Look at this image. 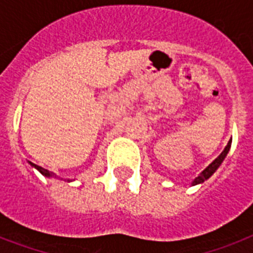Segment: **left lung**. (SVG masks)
Masks as SVG:
<instances>
[{"instance_id":"left-lung-1","label":"left lung","mask_w":253,"mask_h":253,"mask_svg":"<svg viewBox=\"0 0 253 253\" xmlns=\"http://www.w3.org/2000/svg\"><path fill=\"white\" fill-rule=\"evenodd\" d=\"M231 142H232V139H230V140H228V143H227V146H226V148L223 150V152H222V154H220L219 156H218V158H216L215 160H214V162H212L211 164L208 167V168H205L204 170H202V172L198 174V177H196V178H194V181L192 182V185L202 184L204 181H206L208 178H210V177L212 176V173L215 172L216 169L219 168L220 164L223 163L224 158L227 156L228 151H230V148H231Z\"/></svg>"}]
</instances>
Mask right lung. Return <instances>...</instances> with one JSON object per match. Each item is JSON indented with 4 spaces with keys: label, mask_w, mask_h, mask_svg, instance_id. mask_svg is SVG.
Wrapping results in <instances>:
<instances>
[{
    "label": "right lung",
    "mask_w": 253,
    "mask_h": 253,
    "mask_svg": "<svg viewBox=\"0 0 253 253\" xmlns=\"http://www.w3.org/2000/svg\"><path fill=\"white\" fill-rule=\"evenodd\" d=\"M29 163H30V166L34 167V168H35V169H38V170H39V172H41L42 174H43V176H45V177H55V178H57V176L53 172H49V170H47V169L42 168V167L37 166V164H34V163H31V162H29ZM67 181H71V180H67Z\"/></svg>",
    "instance_id": "right-lung-1"
}]
</instances>
